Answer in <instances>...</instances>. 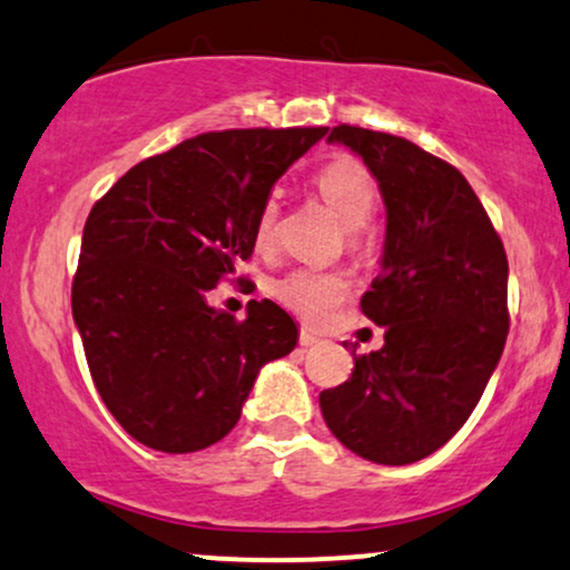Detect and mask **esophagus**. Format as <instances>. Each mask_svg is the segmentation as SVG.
Masks as SVG:
<instances>
[{"mask_svg": "<svg viewBox=\"0 0 570 570\" xmlns=\"http://www.w3.org/2000/svg\"><path fill=\"white\" fill-rule=\"evenodd\" d=\"M317 333H312V331H306V327H301V331H298V344L301 346H304V350H306V346H314V344H317Z\"/></svg>", "mask_w": 570, "mask_h": 570, "instance_id": "obj_1", "label": "esophagus"}]
</instances>
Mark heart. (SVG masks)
I'll use <instances>...</instances> for the list:
<instances>
[{
	"label": "heart",
	"instance_id": "b5f03b06",
	"mask_svg": "<svg viewBox=\"0 0 570 570\" xmlns=\"http://www.w3.org/2000/svg\"><path fill=\"white\" fill-rule=\"evenodd\" d=\"M314 186H317L320 197L333 207V213L346 226H354L352 237L360 239L363 226L371 220L379 203V186L371 170L357 157L338 154L317 173ZM277 216L279 207L274 199L261 205L256 232H253L256 234V247L261 250H266L274 243ZM346 293H350V283L333 272L293 269L272 283V296L306 323H323L327 314L346 298Z\"/></svg>",
	"mask_w": 570,
	"mask_h": 570
}]
</instances>
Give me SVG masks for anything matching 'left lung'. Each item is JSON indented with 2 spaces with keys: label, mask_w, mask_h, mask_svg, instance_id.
Returning <instances> with one entry per match:
<instances>
[{
  "label": "left lung",
  "mask_w": 570,
  "mask_h": 570,
  "mask_svg": "<svg viewBox=\"0 0 570 570\" xmlns=\"http://www.w3.org/2000/svg\"><path fill=\"white\" fill-rule=\"evenodd\" d=\"M386 205L381 272L360 301L384 327L350 381L320 392L341 445L403 466L443 448L470 419L510 331L507 253L483 203L453 165L411 140L338 125Z\"/></svg>",
  "instance_id": "8db88e82"
}]
</instances>
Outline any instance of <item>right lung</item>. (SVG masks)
Returning a JSON list of instances; mask_svg holds the SVG:
<instances>
[{
  "mask_svg": "<svg viewBox=\"0 0 570 570\" xmlns=\"http://www.w3.org/2000/svg\"><path fill=\"white\" fill-rule=\"evenodd\" d=\"M325 132H203L130 167L92 205L71 312L100 400L138 443H218L261 367L293 352L298 327L274 301H250L237 320L205 296L250 258L272 186Z\"/></svg>",
  "mask_w": 570,
  "mask_h": 570,
  "instance_id": "1",
  "label": "right lung"
}]
</instances>
